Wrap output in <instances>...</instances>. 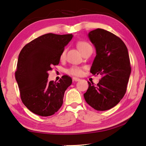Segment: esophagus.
Listing matches in <instances>:
<instances>
[{
    "mask_svg": "<svg viewBox=\"0 0 146 146\" xmlns=\"http://www.w3.org/2000/svg\"><path fill=\"white\" fill-rule=\"evenodd\" d=\"M72 78H73V81H75V82H78L80 80V79L79 78H76V77H73Z\"/></svg>",
    "mask_w": 146,
    "mask_h": 146,
    "instance_id": "1",
    "label": "esophagus"
}]
</instances>
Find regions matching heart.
<instances>
[{
	"instance_id": "1",
	"label": "heart",
	"mask_w": 146,
	"mask_h": 146,
	"mask_svg": "<svg viewBox=\"0 0 146 146\" xmlns=\"http://www.w3.org/2000/svg\"><path fill=\"white\" fill-rule=\"evenodd\" d=\"M77 48H78L79 51L83 53V52L86 51L89 49H92L91 45L89 44L88 42L86 41H78L76 44ZM65 56H66V49H64V50L62 51V52L60 54V60H63V59L65 58ZM66 72L71 75L74 76H80L82 73V68L78 66H73L70 68L69 69L66 70Z\"/></svg>"
}]
</instances>
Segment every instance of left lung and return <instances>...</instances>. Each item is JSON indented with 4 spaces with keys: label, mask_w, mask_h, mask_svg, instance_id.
Wrapping results in <instances>:
<instances>
[{
    "label": "left lung",
    "mask_w": 146,
    "mask_h": 146,
    "mask_svg": "<svg viewBox=\"0 0 146 146\" xmlns=\"http://www.w3.org/2000/svg\"><path fill=\"white\" fill-rule=\"evenodd\" d=\"M88 37L97 53L90 72L102 77L97 86L88 82L83 96L94 109L107 110L119 104L126 92L131 73L128 50L122 39L106 30L92 31Z\"/></svg>",
    "instance_id": "1"
}]
</instances>
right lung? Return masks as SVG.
<instances>
[{
  "label": "right lung",
  "mask_w": 146,
  "mask_h": 146,
  "mask_svg": "<svg viewBox=\"0 0 146 146\" xmlns=\"http://www.w3.org/2000/svg\"><path fill=\"white\" fill-rule=\"evenodd\" d=\"M73 35L46 34L27 43L19 55L15 80L21 100L33 113L51 116L63 103L64 92L72 83L64 75L58 82H48V71L60 63V54Z\"/></svg>",
  "instance_id": "obj_1"
}]
</instances>
